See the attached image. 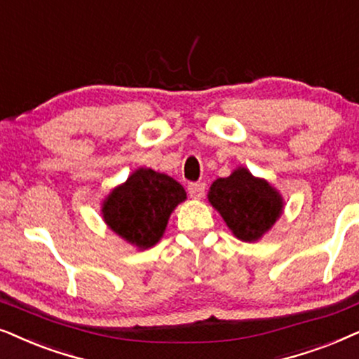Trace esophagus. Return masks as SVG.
I'll use <instances>...</instances> for the list:
<instances>
[{"instance_id": "34e87169", "label": "esophagus", "mask_w": 359, "mask_h": 359, "mask_svg": "<svg viewBox=\"0 0 359 359\" xmlns=\"http://www.w3.org/2000/svg\"><path fill=\"white\" fill-rule=\"evenodd\" d=\"M205 194V185L203 184H190L189 185V195L194 200H200Z\"/></svg>"}]
</instances>
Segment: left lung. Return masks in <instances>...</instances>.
I'll list each match as a JSON object with an SVG mask.
<instances>
[{
	"label": "left lung",
	"instance_id": "left-lung-1",
	"mask_svg": "<svg viewBox=\"0 0 359 359\" xmlns=\"http://www.w3.org/2000/svg\"><path fill=\"white\" fill-rule=\"evenodd\" d=\"M208 202L222 215L238 240L252 243L269 231L283 215L284 200L264 179H257L246 167L217 179L208 192Z\"/></svg>",
	"mask_w": 359,
	"mask_h": 359
}]
</instances>
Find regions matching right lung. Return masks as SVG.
<instances>
[{
    "label": "right lung",
    "instance_id": "add662e5",
    "mask_svg": "<svg viewBox=\"0 0 359 359\" xmlns=\"http://www.w3.org/2000/svg\"><path fill=\"white\" fill-rule=\"evenodd\" d=\"M187 198L182 185L152 169L133 172L103 200L104 223L124 241L147 250L164 235L170 213Z\"/></svg>",
    "mask_w": 359,
    "mask_h": 359
}]
</instances>
